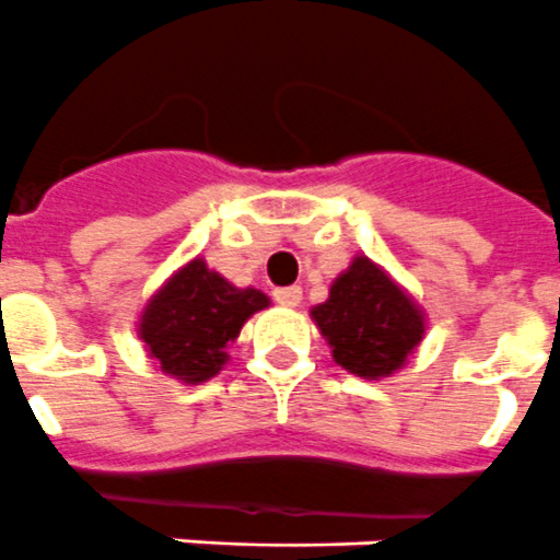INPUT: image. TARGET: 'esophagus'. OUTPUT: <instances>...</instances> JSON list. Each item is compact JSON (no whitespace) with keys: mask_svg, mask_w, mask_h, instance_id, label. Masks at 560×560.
Returning a JSON list of instances; mask_svg holds the SVG:
<instances>
[{"mask_svg":"<svg viewBox=\"0 0 560 560\" xmlns=\"http://www.w3.org/2000/svg\"><path fill=\"white\" fill-rule=\"evenodd\" d=\"M272 299H276L281 307H299V304H302V288H279L272 293Z\"/></svg>","mask_w":560,"mask_h":560,"instance_id":"obj_1","label":"esophagus"}]
</instances>
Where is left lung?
Returning a JSON list of instances; mask_svg holds the SVG:
<instances>
[{"label":"left lung","mask_w":560,"mask_h":560,"mask_svg":"<svg viewBox=\"0 0 560 560\" xmlns=\"http://www.w3.org/2000/svg\"><path fill=\"white\" fill-rule=\"evenodd\" d=\"M310 316L330 341L332 359L373 382L404 368L424 338V313L368 256L352 258L332 281L330 299Z\"/></svg>","instance_id":"8db88e82"}]
</instances>
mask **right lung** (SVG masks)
I'll return each instance as SVG.
<instances>
[{
    "instance_id": "add662e5",
    "label": "right lung",
    "mask_w": 560,
    "mask_h": 560,
    "mask_svg": "<svg viewBox=\"0 0 560 560\" xmlns=\"http://www.w3.org/2000/svg\"><path fill=\"white\" fill-rule=\"evenodd\" d=\"M270 304L261 290L233 288L192 258L148 302L139 336L162 373L185 384L213 378L228 361L224 347L236 341L242 324Z\"/></svg>"
}]
</instances>
